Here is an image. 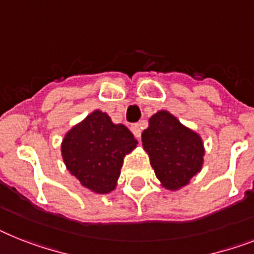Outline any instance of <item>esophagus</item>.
Returning <instances> with one entry per match:
<instances>
[{
    "label": "esophagus",
    "mask_w": 254,
    "mask_h": 254,
    "mask_svg": "<svg viewBox=\"0 0 254 254\" xmlns=\"http://www.w3.org/2000/svg\"><path fill=\"white\" fill-rule=\"evenodd\" d=\"M131 131H132V133L135 135V137H137V139H139L140 136H141V128H140V126L137 125V123H135V125L131 126Z\"/></svg>",
    "instance_id": "1"
}]
</instances>
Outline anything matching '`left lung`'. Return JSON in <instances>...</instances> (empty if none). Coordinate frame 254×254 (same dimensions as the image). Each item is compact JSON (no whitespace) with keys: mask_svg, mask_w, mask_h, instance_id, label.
Masks as SVG:
<instances>
[{"mask_svg":"<svg viewBox=\"0 0 254 254\" xmlns=\"http://www.w3.org/2000/svg\"><path fill=\"white\" fill-rule=\"evenodd\" d=\"M141 140L156 177L166 190H177L187 186L201 171L205 149L200 135L166 110L150 117Z\"/></svg>","mask_w":254,"mask_h":254,"instance_id":"8db88e82","label":"left lung"}]
</instances>
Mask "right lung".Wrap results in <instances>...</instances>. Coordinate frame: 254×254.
Wrapping results in <instances>:
<instances>
[{"label":"right lung","mask_w":254,"mask_h":254,"mask_svg":"<svg viewBox=\"0 0 254 254\" xmlns=\"http://www.w3.org/2000/svg\"><path fill=\"white\" fill-rule=\"evenodd\" d=\"M136 144L126 126L115 125L106 113L94 110L67 132L61 150L67 170L81 186L109 193L117 186L123 158Z\"/></svg>","instance_id":"add662e5"}]
</instances>
